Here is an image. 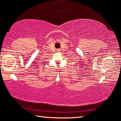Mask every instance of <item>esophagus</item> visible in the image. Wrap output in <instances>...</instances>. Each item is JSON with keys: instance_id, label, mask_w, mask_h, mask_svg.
<instances>
[{"instance_id": "1", "label": "esophagus", "mask_w": 121, "mask_h": 121, "mask_svg": "<svg viewBox=\"0 0 121 121\" xmlns=\"http://www.w3.org/2000/svg\"><path fill=\"white\" fill-rule=\"evenodd\" d=\"M57 51L58 52H60V49H57Z\"/></svg>"}]
</instances>
